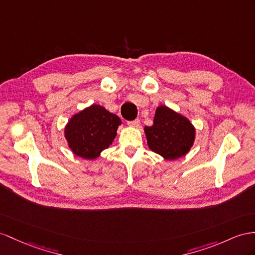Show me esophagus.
Listing matches in <instances>:
<instances>
[{
    "label": "esophagus",
    "instance_id": "1",
    "mask_svg": "<svg viewBox=\"0 0 255 255\" xmlns=\"http://www.w3.org/2000/svg\"><path fill=\"white\" fill-rule=\"evenodd\" d=\"M128 125L131 127H139L140 126V121L139 120H134L131 122H128Z\"/></svg>",
    "mask_w": 255,
    "mask_h": 255
}]
</instances>
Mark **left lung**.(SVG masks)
<instances>
[{
  "instance_id": "1",
  "label": "left lung",
  "mask_w": 255,
  "mask_h": 255,
  "mask_svg": "<svg viewBox=\"0 0 255 255\" xmlns=\"http://www.w3.org/2000/svg\"><path fill=\"white\" fill-rule=\"evenodd\" d=\"M147 145L167 160L178 159L188 153L195 141V127L185 116L159 106L156 109L154 124L145 126Z\"/></svg>"
}]
</instances>
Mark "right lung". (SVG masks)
Wrapping results in <instances>:
<instances>
[{
  "mask_svg": "<svg viewBox=\"0 0 255 255\" xmlns=\"http://www.w3.org/2000/svg\"><path fill=\"white\" fill-rule=\"evenodd\" d=\"M122 121L98 104L82 110L71 117L64 128L68 145L76 156L93 160L112 144Z\"/></svg>",
  "mask_w": 255,
  "mask_h": 255,
  "instance_id": "obj_1",
  "label": "right lung"
}]
</instances>
